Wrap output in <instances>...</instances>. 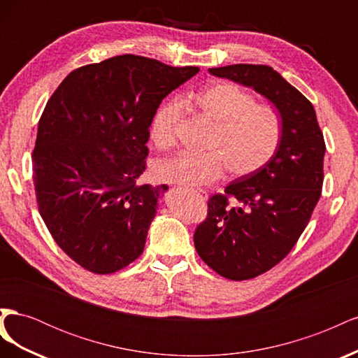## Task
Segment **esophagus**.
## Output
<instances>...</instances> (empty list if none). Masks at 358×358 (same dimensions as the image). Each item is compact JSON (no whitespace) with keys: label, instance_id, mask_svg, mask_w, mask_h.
Here are the masks:
<instances>
[{"label":"esophagus","instance_id":"1","mask_svg":"<svg viewBox=\"0 0 358 358\" xmlns=\"http://www.w3.org/2000/svg\"><path fill=\"white\" fill-rule=\"evenodd\" d=\"M180 189H183V191H188V192H189V191H192V189H187V188H180ZM192 192H194V191H192ZM196 196H197L200 200H206V199H208V194H206L204 191H199V192L196 191Z\"/></svg>","mask_w":358,"mask_h":358}]
</instances>
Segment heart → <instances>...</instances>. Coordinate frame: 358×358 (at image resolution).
Listing matches in <instances>:
<instances>
[{
    "label": "heart",
    "instance_id": "heart-1",
    "mask_svg": "<svg viewBox=\"0 0 358 358\" xmlns=\"http://www.w3.org/2000/svg\"><path fill=\"white\" fill-rule=\"evenodd\" d=\"M189 101L215 122L201 154L182 152L154 166L157 179L185 187L209 185L229 170L231 178L251 176L266 167L278 152L282 124L270 106L230 82H218L192 94ZM183 103L171 99L157 110L150 138L159 149L176 145Z\"/></svg>",
    "mask_w": 358,
    "mask_h": 358
}]
</instances>
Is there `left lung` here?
Instances as JSON below:
<instances>
[{
  "label": "left lung",
  "mask_w": 358,
  "mask_h": 358,
  "mask_svg": "<svg viewBox=\"0 0 358 358\" xmlns=\"http://www.w3.org/2000/svg\"><path fill=\"white\" fill-rule=\"evenodd\" d=\"M209 71L264 95L282 122L272 161L212 196L194 233L199 255L216 273L252 279L282 262L306 229L321 197L326 142L312 103L272 67L233 64ZM230 199L240 208H231Z\"/></svg>",
  "instance_id": "1"
}]
</instances>
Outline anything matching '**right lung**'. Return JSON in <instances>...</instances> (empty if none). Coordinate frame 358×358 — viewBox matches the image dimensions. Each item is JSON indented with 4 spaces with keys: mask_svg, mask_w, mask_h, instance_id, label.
<instances>
[{
    "mask_svg": "<svg viewBox=\"0 0 358 358\" xmlns=\"http://www.w3.org/2000/svg\"><path fill=\"white\" fill-rule=\"evenodd\" d=\"M199 70L119 55L76 69L49 99L32 150L38 212L88 272L115 273L143 252L169 188L137 183L149 127L161 101Z\"/></svg>",
    "mask_w": 358,
    "mask_h": 358,
    "instance_id": "right-lung-1",
    "label": "right lung"
}]
</instances>
